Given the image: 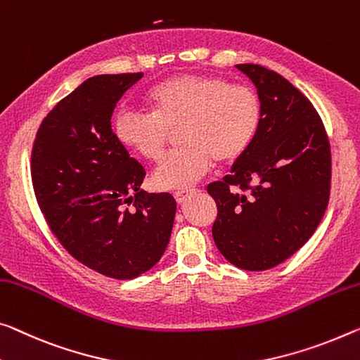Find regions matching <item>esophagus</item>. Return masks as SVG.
<instances>
[{
  "instance_id": "obj_1",
  "label": "esophagus",
  "mask_w": 360,
  "mask_h": 360,
  "mask_svg": "<svg viewBox=\"0 0 360 360\" xmlns=\"http://www.w3.org/2000/svg\"><path fill=\"white\" fill-rule=\"evenodd\" d=\"M174 198H175V201L179 202V204H185L186 198H188V193H175Z\"/></svg>"
}]
</instances>
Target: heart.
<instances>
[{
    "label": "heart",
    "instance_id": "b5f03b06",
    "mask_svg": "<svg viewBox=\"0 0 360 360\" xmlns=\"http://www.w3.org/2000/svg\"><path fill=\"white\" fill-rule=\"evenodd\" d=\"M153 112L120 109L115 138L151 162L161 161L170 130L179 127L184 148L165 158L154 172L161 190H186L209 172L212 162L231 164L252 145L262 125V101L250 85L202 74H180L148 93Z\"/></svg>",
    "mask_w": 360,
    "mask_h": 360
}]
</instances>
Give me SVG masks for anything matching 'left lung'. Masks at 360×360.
<instances>
[{
  "mask_svg": "<svg viewBox=\"0 0 360 360\" xmlns=\"http://www.w3.org/2000/svg\"><path fill=\"white\" fill-rule=\"evenodd\" d=\"M236 69L257 88L262 125L207 193L217 204L215 246L230 264L257 272L286 261L314 235L328 206L331 153L322 119L295 85L259 64Z\"/></svg>",
  "mask_w": 360,
  "mask_h": 360,
  "instance_id": "left-lung-1",
  "label": "left lung"
}]
</instances>
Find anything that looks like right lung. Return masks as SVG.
I'll list each match as a JSON object with an SVG mask.
<instances>
[{"label": "right lung", "mask_w": 360, "mask_h": 360, "mask_svg": "<svg viewBox=\"0 0 360 360\" xmlns=\"http://www.w3.org/2000/svg\"><path fill=\"white\" fill-rule=\"evenodd\" d=\"M143 77L95 75L43 119L32 184L49 229L72 257L110 278L131 280L162 257L176 202L140 190L143 165L110 129L114 108Z\"/></svg>", "instance_id": "1"}]
</instances>
